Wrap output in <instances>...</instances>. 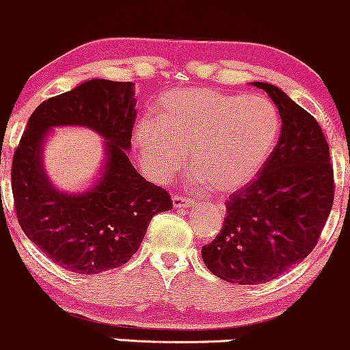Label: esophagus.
Instances as JSON below:
<instances>
[{"label": "esophagus", "instance_id": "1", "mask_svg": "<svg viewBox=\"0 0 350 350\" xmlns=\"http://www.w3.org/2000/svg\"><path fill=\"white\" fill-rule=\"evenodd\" d=\"M172 202H174V206L175 208H188V206H193V202L188 198H183V196H178L175 195L174 198H172Z\"/></svg>", "mask_w": 350, "mask_h": 350}]
</instances>
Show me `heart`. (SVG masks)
Here are the masks:
<instances>
[{"mask_svg": "<svg viewBox=\"0 0 350 350\" xmlns=\"http://www.w3.org/2000/svg\"><path fill=\"white\" fill-rule=\"evenodd\" d=\"M281 135L276 105L261 96L198 88L172 90L157 102V117H140L133 144L152 180L168 183L187 168L196 188L234 193L253 183Z\"/></svg>", "mask_w": 350, "mask_h": 350, "instance_id": "b5f03b06", "label": "heart"}]
</instances>
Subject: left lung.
<instances>
[{
    "mask_svg": "<svg viewBox=\"0 0 350 350\" xmlns=\"http://www.w3.org/2000/svg\"><path fill=\"white\" fill-rule=\"evenodd\" d=\"M253 85L280 111V140L258 178L230 195L221 231L202 248L206 268L237 284L273 281L304 260L334 202V170L321 125L276 85Z\"/></svg>",
    "mask_w": 350,
    "mask_h": 350,
    "instance_id": "obj_1",
    "label": "left lung"
}]
</instances>
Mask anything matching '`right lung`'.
I'll use <instances>...</instances> for the list:
<instances>
[{"instance_id": "add662e5", "label": "right lung", "mask_w": 350, "mask_h": 350, "mask_svg": "<svg viewBox=\"0 0 350 350\" xmlns=\"http://www.w3.org/2000/svg\"><path fill=\"white\" fill-rule=\"evenodd\" d=\"M133 82L90 79L44 100L31 113L11 167L14 210L23 231L51 261L77 274L119 268L139 250L148 223L172 210L163 188L147 182L127 157L135 124ZM79 124L105 139L106 160L94 185L57 191L44 170L51 128Z\"/></svg>"}]
</instances>
